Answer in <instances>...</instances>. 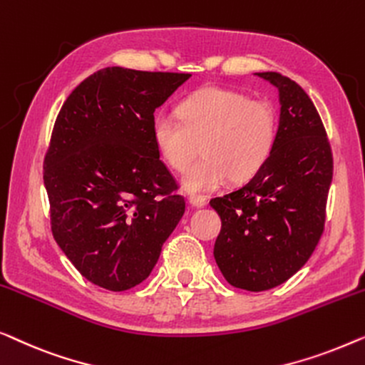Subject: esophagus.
<instances>
[{
  "label": "esophagus",
  "mask_w": 365,
  "mask_h": 365,
  "mask_svg": "<svg viewBox=\"0 0 365 365\" xmlns=\"http://www.w3.org/2000/svg\"><path fill=\"white\" fill-rule=\"evenodd\" d=\"M188 202L192 203L193 207L202 208V207H205V205H207V197H203V195H190Z\"/></svg>",
  "instance_id": "1"
}]
</instances>
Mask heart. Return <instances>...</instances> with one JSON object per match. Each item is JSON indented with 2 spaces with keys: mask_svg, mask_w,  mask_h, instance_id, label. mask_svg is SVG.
Returning <instances> with one entry per match:
<instances>
[{
  "mask_svg": "<svg viewBox=\"0 0 365 365\" xmlns=\"http://www.w3.org/2000/svg\"><path fill=\"white\" fill-rule=\"evenodd\" d=\"M178 115L158 110L152 120V138L163 163L178 173L187 172L202 148L205 157L182 180L188 192H212L228 178L250 180L274 150L279 120L268 101L207 87L185 97Z\"/></svg>",
  "mask_w": 365,
  "mask_h": 365,
  "instance_id": "obj_1",
  "label": "heart"
}]
</instances>
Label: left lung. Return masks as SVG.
I'll return each instance as SVG.
<instances>
[{
  "label": "left lung",
  "instance_id": "obj_1",
  "mask_svg": "<svg viewBox=\"0 0 365 365\" xmlns=\"http://www.w3.org/2000/svg\"><path fill=\"white\" fill-rule=\"evenodd\" d=\"M279 92V125L266 165L210 205L222 218L215 259L225 279L266 291L297 273L324 232L332 152L309 96L286 76L259 73Z\"/></svg>",
  "mask_w": 365,
  "mask_h": 365
}]
</instances>
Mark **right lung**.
Masks as SVG:
<instances>
[{"instance_id": "right-lung-1", "label": "right lung", "mask_w": 365, "mask_h": 365, "mask_svg": "<svg viewBox=\"0 0 365 365\" xmlns=\"http://www.w3.org/2000/svg\"><path fill=\"white\" fill-rule=\"evenodd\" d=\"M190 76L101 69L71 92L54 122L43 167L51 232L74 268L104 289L142 283L183 217L152 120Z\"/></svg>"}]
</instances>
